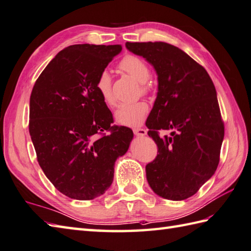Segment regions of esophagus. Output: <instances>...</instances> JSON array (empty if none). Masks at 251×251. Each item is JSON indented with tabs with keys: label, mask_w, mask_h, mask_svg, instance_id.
I'll use <instances>...</instances> for the list:
<instances>
[{
	"label": "esophagus",
	"mask_w": 251,
	"mask_h": 251,
	"mask_svg": "<svg viewBox=\"0 0 251 251\" xmlns=\"http://www.w3.org/2000/svg\"><path fill=\"white\" fill-rule=\"evenodd\" d=\"M134 134L136 136H138V137H144V136L147 135V130L144 129V128H135Z\"/></svg>",
	"instance_id": "34e87169"
}]
</instances>
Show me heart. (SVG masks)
<instances>
[{
	"instance_id": "obj_1",
	"label": "heart",
	"mask_w": 251,
	"mask_h": 251,
	"mask_svg": "<svg viewBox=\"0 0 251 251\" xmlns=\"http://www.w3.org/2000/svg\"><path fill=\"white\" fill-rule=\"evenodd\" d=\"M120 66L123 71L128 74L132 78L140 82L144 83L141 86V92H148V87L145 83L149 80L150 78V70L147 66V64L141 61L140 58L128 55L122 60ZM97 91L101 97L102 101L105 103L107 106H113L115 104V99L112 92V81L110 73L107 71H103L96 83ZM149 111V105L145 101H138L134 103H122L119 105L115 111V121L117 124L137 127L140 126L144 123L147 114Z\"/></svg>"
}]
</instances>
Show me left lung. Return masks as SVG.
Returning <instances> with one entry per match:
<instances>
[{
	"instance_id": "8db88e82",
	"label": "left lung",
	"mask_w": 251,
	"mask_h": 251,
	"mask_svg": "<svg viewBox=\"0 0 251 251\" xmlns=\"http://www.w3.org/2000/svg\"><path fill=\"white\" fill-rule=\"evenodd\" d=\"M125 46L158 76L147 127L159 154L146 166L147 180L160 197L185 200L212 177L219 164L224 125L215 87L207 71L177 47L161 41ZM161 129L171 130L170 136L161 139Z\"/></svg>"
}]
</instances>
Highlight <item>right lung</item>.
<instances>
[{
    "label": "right lung",
    "instance_id": "right-lung-1",
    "mask_svg": "<svg viewBox=\"0 0 251 251\" xmlns=\"http://www.w3.org/2000/svg\"><path fill=\"white\" fill-rule=\"evenodd\" d=\"M120 44H74L58 52L39 76L30 96L29 132L39 165L58 191L91 200L105 193L115 161L132 140L128 127L111 128V111L96 83ZM110 135L100 136L101 131Z\"/></svg>",
    "mask_w": 251,
    "mask_h": 251
}]
</instances>
